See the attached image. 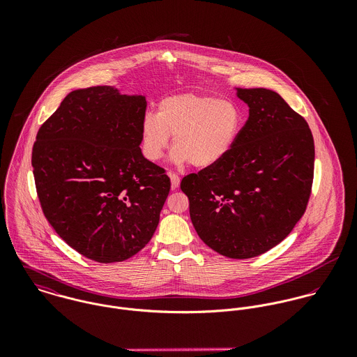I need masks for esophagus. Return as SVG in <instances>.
Wrapping results in <instances>:
<instances>
[{
	"label": "esophagus",
	"instance_id": "obj_1",
	"mask_svg": "<svg viewBox=\"0 0 357 357\" xmlns=\"http://www.w3.org/2000/svg\"><path fill=\"white\" fill-rule=\"evenodd\" d=\"M169 177H170V181H172V190H176V188H178V185H180V177L177 176V174H174V173H169Z\"/></svg>",
	"mask_w": 357,
	"mask_h": 357
}]
</instances>
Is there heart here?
I'll list each match as a JSON object with an SVG mask.
<instances>
[{"label":"heart","mask_w":357,"mask_h":357,"mask_svg":"<svg viewBox=\"0 0 357 357\" xmlns=\"http://www.w3.org/2000/svg\"><path fill=\"white\" fill-rule=\"evenodd\" d=\"M243 123L245 114L234 100L198 93L166 96L156 114L147 112L142 119V150L149 160L156 162L173 136L174 163L211 167L232 153Z\"/></svg>","instance_id":"heart-1"}]
</instances>
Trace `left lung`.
<instances>
[{
    "label": "left lung",
    "instance_id": "left-lung-1",
    "mask_svg": "<svg viewBox=\"0 0 357 357\" xmlns=\"http://www.w3.org/2000/svg\"><path fill=\"white\" fill-rule=\"evenodd\" d=\"M249 118L220 163L181 181L192 225L204 243L246 259L279 245L305 211L314 144L305 119L265 88H235Z\"/></svg>",
    "mask_w": 357,
    "mask_h": 357
}]
</instances>
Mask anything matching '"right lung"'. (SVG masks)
I'll list each match as a JSON object with an SVG mask.
<instances>
[{
  "label": "right lung",
  "mask_w": 357,
  "mask_h": 357,
  "mask_svg": "<svg viewBox=\"0 0 357 357\" xmlns=\"http://www.w3.org/2000/svg\"><path fill=\"white\" fill-rule=\"evenodd\" d=\"M146 108V96L116 86L77 89L37 133L31 165L43 211L68 246L98 262L139 253L170 191L140 149Z\"/></svg>",
  "instance_id": "1"
}]
</instances>
